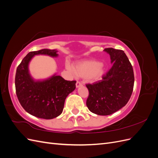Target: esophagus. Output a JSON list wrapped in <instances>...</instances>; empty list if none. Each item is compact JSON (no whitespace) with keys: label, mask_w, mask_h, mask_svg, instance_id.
<instances>
[{"label":"esophagus","mask_w":158,"mask_h":158,"mask_svg":"<svg viewBox=\"0 0 158 158\" xmlns=\"http://www.w3.org/2000/svg\"><path fill=\"white\" fill-rule=\"evenodd\" d=\"M82 82H79V81H77V82H76V88H79L80 86H82Z\"/></svg>","instance_id":"esophagus-1"}]
</instances>
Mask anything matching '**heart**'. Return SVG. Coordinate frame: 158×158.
Listing matches in <instances>:
<instances>
[{"instance_id":"b5f03b06","label":"heart","mask_w":158,"mask_h":158,"mask_svg":"<svg viewBox=\"0 0 158 158\" xmlns=\"http://www.w3.org/2000/svg\"><path fill=\"white\" fill-rule=\"evenodd\" d=\"M66 69L79 77H86L92 82L99 80L105 73L103 66L99 62L92 60L79 62L74 65L73 68L66 65Z\"/></svg>"}]
</instances>
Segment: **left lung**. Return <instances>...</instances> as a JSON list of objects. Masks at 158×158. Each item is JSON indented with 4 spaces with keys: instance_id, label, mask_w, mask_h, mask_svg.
Masks as SVG:
<instances>
[{
    "instance_id": "obj_1",
    "label": "left lung",
    "mask_w": 158,
    "mask_h": 158,
    "mask_svg": "<svg viewBox=\"0 0 158 158\" xmlns=\"http://www.w3.org/2000/svg\"><path fill=\"white\" fill-rule=\"evenodd\" d=\"M113 66L102 80L86 85L89 95L86 106L98 115H109L128 103L133 91L135 76L131 63L123 51L106 48Z\"/></svg>"
}]
</instances>
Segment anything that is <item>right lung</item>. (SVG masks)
I'll return each mask as SVG.
<instances>
[{
	"label": "right lung",
	"instance_id": "right-lung-1",
	"mask_svg": "<svg viewBox=\"0 0 158 158\" xmlns=\"http://www.w3.org/2000/svg\"><path fill=\"white\" fill-rule=\"evenodd\" d=\"M56 49H41L30 52L16 69V93L22 107L33 116L51 119L63 111L64 101L76 88V81L65 80L56 74L44 80L35 81L30 74L28 64L36 55L58 56Z\"/></svg>",
	"mask_w": 158,
	"mask_h": 158
}]
</instances>
